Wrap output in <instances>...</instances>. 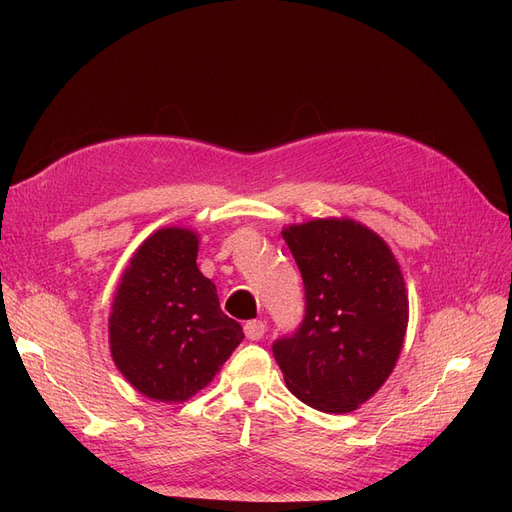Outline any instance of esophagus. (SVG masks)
<instances>
[{"label": "esophagus", "instance_id": "1", "mask_svg": "<svg viewBox=\"0 0 512 512\" xmlns=\"http://www.w3.org/2000/svg\"><path fill=\"white\" fill-rule=\"evenodd\" d=\"M243 331H245L247 339H252V342H256V339H260L262 335H265V322H262V320H247Z\"/></svg>", "mask_w": 512, "mask_h": 512}]
</instances>
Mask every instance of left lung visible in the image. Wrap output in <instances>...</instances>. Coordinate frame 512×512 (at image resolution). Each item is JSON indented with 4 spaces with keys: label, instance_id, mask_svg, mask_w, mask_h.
Instances as JSON below:
<instances>
[{
    "label": "left lung",
    "instance_id": "left-lung-1",
    "mask_svg": "<svg viewBox=\"0 0 512 512\" xmlns=\"http://www.w3.org/2000/svg\"><path fill=\"white\" fill-rule=\"evenodd\" d=\"M282 235L303 277L305 312L275 339L273 356L303 404L350 412L395 367L408 327L404 277L389 245L352 220H314Z\"/></svg>",
    "mask_w": 512,
    "mask_h": 512
}]
</instances>
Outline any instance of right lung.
<instances>
[{
  "label": "right lung",
  "mask_w": 512,
  "mask_h": 512,
  "mask_svg": "<svg viewBox=\"0 0 512 512\" xmlns=\"http://www.w3.org/2000/svg\"><path fill=\"white\" fill-rule=\"evenodd\" d=\"M196 254L194 232L162 228L138 247L115 294L113 361L134 389L158 401H185L203 389L245 337L222 312Z\"/></svg>",
  "instance_id": "add662e5"
}]
</instances>
